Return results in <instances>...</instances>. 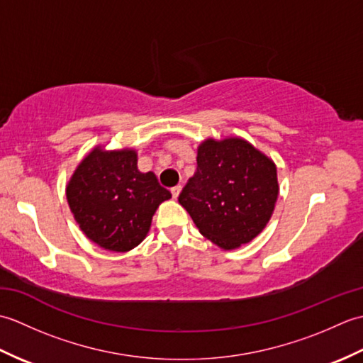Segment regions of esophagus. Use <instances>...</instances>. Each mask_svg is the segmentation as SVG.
<instances>
[{"label":"esophagus","instance_id":"obj_1","mask_svg":"<svg viewBox=\"0 0 363 363\" xmlns=\"http://www.w3.org/2000/svg\"><path fill=\"white\" fill-rule=\"evenodd\" d=\"M181 190H182V187H181V186H176V187H173V189H172V195H173V198H174V199H177V196H179Z\"/></svg>","mask_w":363,"mask_h":363}]
</instances>
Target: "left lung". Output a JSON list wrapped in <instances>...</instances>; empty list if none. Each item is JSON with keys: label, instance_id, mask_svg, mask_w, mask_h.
<instances>
[{"label": "left lung", "instance_id": "obj_1", "mask_svg": "<svg viewBox=\"0 0 363 363\" xmlns=\"http://www.w3.org/2000/svg\"><path fill=\"white\" fill-rule=\"evenodd\" d=\"M196 165L179 204L220 248L250 243L272 218L279 195L274 162L243 138L229 137L199 145Z\"/></svg>", "mask_w": 363, "mask_h": 363}]
</instances>
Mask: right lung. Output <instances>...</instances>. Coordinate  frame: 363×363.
I'll use <instances>...</instances> for the list:
<instances>
[{
    "instance_id": "add662e5",
    "label": "right lung",
    "mask_w": 363,
    "mask_h": 363,
    "mask_svg": "<svg viewBox=\"0 0 363 363\" xmlns=\"http://www.w3.org/2000/svg\"><path fill=\"white\" fill-rule=\"evenodd\" d=\"M172 194L152 172L137 168L135 150H91L67 184V201L81 230L107 251L126 252L148 234L152 215Z\"/></svg>"
}]
</instances>
